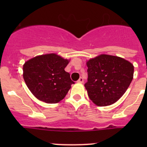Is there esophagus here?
I'll use <instances>...</instances> for the list:
<instances>
[{"label": "esophagus", "instance_id": "obj_1", "mask_svg": "<svg viewBox=\"0 0 147 147\" xmlns=\"http://www.w3.org/2000/svg\"><path fill=\"white\" fill-rule=\"evenodd\" d=\"M78 82H80V83H83L84 82V80H83L82 78H80V79L78 80Z\"/></svg>", "mask_w": 147, "mask_h": 147}]
</instances>
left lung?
<instances>
[{"instance_id":"left-lung-1","label":"left lung","mask_w":147,"mask_h":147,"mask_svg":"<svg viewBox=\"0 0 147 147\" xmlns=\"http://www.w3.org/2000/svg\"><path fill=\"white\" fill-rule=\"evenodd\" d=\"M87 82L84 84L90 100L97 106H108L125 93L131 82L134 66L117 56L100 55L87 63Z\"/></svg>"}]
</instances>
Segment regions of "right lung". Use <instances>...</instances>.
<instances>
[{
  "mask_svg": "<svg viewBox=\"0 0 147 147\" xmlns=\"http://www.w3.org/2000/svg\"><path fill=\"white\" fill-rule=\"evenodd\" d=\"M69 63L56 54L37 56L23 65V78L34 96L46 103L63 100L75 82L65 68Z\"/></svg>",
  "mask_w": 147,
  "mask_h": 147,
  "instance_id": "add662e5",
  "label": "right lung"
}]
</instances>
